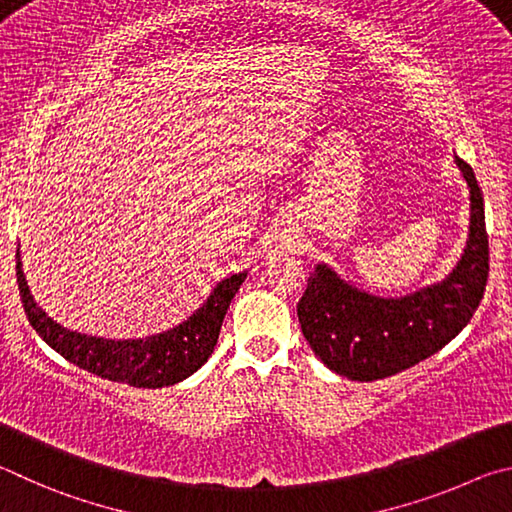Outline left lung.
Returning a JSON list of instances; mask_svg holds the SVG:
<instances>
[{"label":"left lung","mask_w":512,"mask_h":512,"mask_svg":"<svg viewBox=\"0 0 512 512\" xmlns=\"http://www.w3.org/2000/svg\"><path fill=\"white\" fill-rule=\"evenodd\" d=\"M470 188L468 242L454 270L405 297H378L317 263L297 303L303 337L330 371L373 382L409 369L470 324L488 281V236L483 195L474 170L454 155Z\"/></svg>","instance_id":"left-lung-1"}]
</instances>
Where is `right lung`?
Segmentation results:
<instances>
[{"instance_id":"right-lung-1","label":"right lung","mask_w":512,"mask_h":512,"mask_svg":"<svg viewBox=\"0 0 512 512\" xmlns=\"http://www.w3.org/2000/svg\"><path fill=\"white\" fill-rule=\"evenodd\" d=\"M245 279L247 272L222 279L191 317L164 333L137 339H105L60 326L35 303L22 270V251L17 247V288L35 333L83 371L137 389L173 387L202 369L218 344L229 303Z\"/></svg>"}]
</instances>
